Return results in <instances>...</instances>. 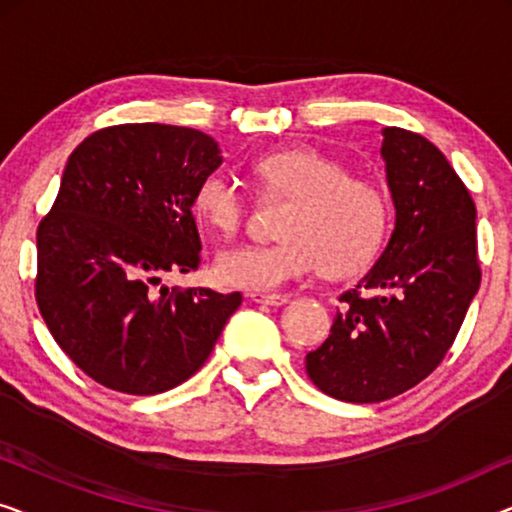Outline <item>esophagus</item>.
Wrapping results in <instances>:
<instances>
[{
	"mask_svg": "<svg viewBox=\"0 0 512 512\" xmlns=\"http://www.w3.org/2000/svg\"><path fill=\"white\" fill-rule=\"evenodd\" d=\"M249 298L254 300V303L272 305V307H282V305H286L291 300V296H286V293H261V291L249 293Z\"/></svg>",
	"mask_w": 512,
	"mask_h": 512,
	"instance_id": "obj_1",
	"label": "esophagus"
}]
</instances>
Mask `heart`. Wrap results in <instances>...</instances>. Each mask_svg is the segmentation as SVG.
I'll list each match as a JSON object with an SVG mask.
<instances>
[{
  "instance_id": "1",
  "label": "heart",
  "mask_w": 512,
  "mask_h": 512,
  "mask_svg": "<svg viewBox=\"0 0 512 512\" xmlns=\"http://www.w3.org/2000/svg\"><path fill=\"white\" fill-rule=\"evenodd\" d=\"M254 174L270 193L293 198L272 244L244 242L219 251L214 272L244 291H275L321 268L326 275H354L368 268L387 242L391 205L373 181L356 179L340 160L314 149H284L256 160ZM195 216L221 235L240 230L247 202L230 174L200 179Z\"/></svg>"
}]
</instances>
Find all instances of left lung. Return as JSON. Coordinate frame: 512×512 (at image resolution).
Listing matches in <instances>:
<instances>
[{
    "label": "left lung",
    "mask_w": 512,
    "mask_h": 512,
    "mask_svg": "<svg viewBox=\"0 0 512 512\" xmlns=\"http://www.w3.org/2000/svg\"><path fill=\"white\" fill-rule=\"evenodd\" d=\"M382 137L394 230L356 289L340 296L324 345L305 356L310 380L347 403H380L422 382L480 289L471 193L429 139L401 128Z\"/></svg>",
    "instance_id": "1"
}]
</instances>
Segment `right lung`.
<instances>
[{
  "instance_id": "obj_1",
  "label": "right lung",
  "mask_w": 512,
  "mask_h": 512,
  "mask_svg": "<svg viewBox=\"0 0 512 512\" xmlns=\"http://www.w3.org/2000/svg\"><path fill=\"white\" fill-rule=\"evenodd\" d=\"M223 163L179 125L97 130L69 156L37 230V305L62 352L104 387L160 394L198 373L240 293L160 287L200 263L193 195Z\"/></svg>"
}]
</instances>
